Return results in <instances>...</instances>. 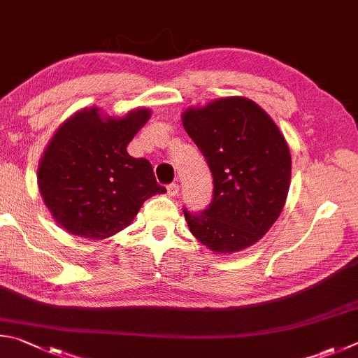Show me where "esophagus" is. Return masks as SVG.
Instances as JSON below:
<instances>
[{"label":"esophagus","instance_id":"1","mask_svg":"<svg viewBox=\"0 0 358 358\" xmlns=\"http://www.w3.org/2000/svg\"><path fill=\"white\" fill-rule=\"evenodd\" d=\"M178 193H179V185L178 184L168 185V195L169 196H178Z\"/></svg>","mask_w":358,"mask_h":358}]
</instances>
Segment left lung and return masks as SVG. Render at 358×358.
<instances>
[{
    "mask_svg": "<svg viewBox=\"0 0 358 358\" xmlns=\"http://www.w3.org/2000/svg\"><path fill=\"white\" fill-rule=\"evenodd\" d=\"M182 125L214 176L201 214L184 210L190 233L218 255L255 245L277 222L291 184V152L273 119L253 100L231 96L189 106Z\"/></svg>",
    "mask_w": 358,
    "mask_h": 358,
    "instance_id": "obj_1",
    "label": "left lung"
}]
</instances>
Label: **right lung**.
Here are the masks:
<instances>
[{
	"mask_svg": "<svg viewBox=\"0 0 358 358\" xmlns=\"http://www.w3.org/2000/svg\"><path fill=\"white\" fill-rule=\"evenodd\" d=\"M149 108L125 116L81 108L50 138L37 168V185L55 222L69 234L103 241L127 228L148 198L165 193L152 165L127 152Z\"/></svg>",
	"mask_w": 358,
	"mask_h": 358,
	"instance_id": "right-lung-1",
	"label": "right lung"
}]
</instances>
